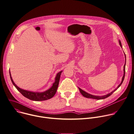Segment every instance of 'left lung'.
Listing matches in <instances>:
<instances>
[{
	"instance_id": "8db88e82",
	"label": "left lung",
	"mask_w": 134,
	"mask_h": 134,
	"mask_svg": "<svg viewBox=\"0 0 134 134\" xmlns=\"http://www.w3.org/2000/svg\"><path fill=\"white\" fill-rule=\"evenodd\" d=\"M119 44L120 45V46L121 47V48H122V44H121V42L120 41V40H119ZM125 59H126V55H125ZM125 66H126V62H125V65L124 66V75L122 76V80H121V83H120V84L119 85V86L117 87V88L116 89H115L113 91H112V92H111L110 93H107V94H105V95H104V96H94V95H92V94H91L90 93H88V92H86L83 91V90H82L81 89H80V88L78 87L79 90H80V92H81V93L83 95V96H84V97H86V98H92V99H97V100H99V99H105V98H107L108 97H109V96H111L115 90H116L122 84L124 80V79H125Z\"/></svg>"
}]
</instances>
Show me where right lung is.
<instances>
[{
    "label": "right lung",
    "mask_w": 134,
    "mask_h": 134,
    "mask_svg": "<svg viewBox=\"0 0 134 134\" xmlns=\"http://www.w3.org/2000/svg\"><path fill=\"white\" fill-rule=\"evenodd\" d=\"M62 72H63V70L58 72L55 77L54 82L53 83L52 87L43 92H34V91H28L27 90H24L23 89H21L19 88L18 86H17L15 84V83L14 82L10 74V70H9V75H10V78L12 83H13V84L16 88V89L23 96H25V97H26V98H27L30 100H34V101H43V100H46L47 99H51L55 94L58 87L60 75Z\"/></svg>",
    "instance_id": "1"
}]
</instances>
